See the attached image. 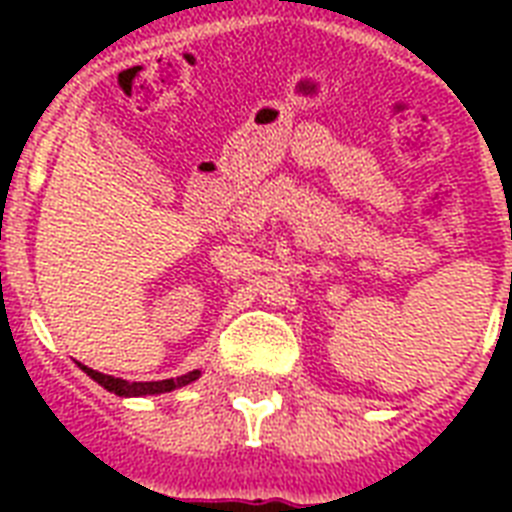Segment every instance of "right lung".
Returning <instances> with one entry per match:
<instances>
[{
	"instance_id": "obj_1",
	"label": "right lung",
	"mask_w": 512,
	"mask_h": 512,
	"mask_svg": "<svg viewBox=\"0 0 512 512\" xmlns=\"http://www.w3.org/2000/svg\"><path fill=\"white\" fill-rule=\"evenodd\" d=\"M82 366V364H79ZM84 372L90 374L92 380L103 385L106 390L116 393V396H156V393H170L175 388H183L188 382H193L199 377V369H193V372L183 374V377H172V380H159V382H127L122 377H111V374H100L90 366H82Z\"/></svg>"
}]
</instances>
